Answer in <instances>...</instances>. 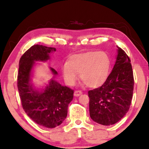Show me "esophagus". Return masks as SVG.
Returning a JSON list of instances; mask_svg holds the SVG:
<instances>
[{
  "instance_id": "esophagus-1",
  "label": "esophagus",
  "mask_w": 149,
  "mask_h": 149,
  "mask_svg": "<svg viewBox=\"0 0 149 149\" xmlns=\"http://www.w3.org/2000/svg\"><path fill=\"white\" fill-rule=\"evenodd\" d=\"M82 94V91H75L74 93V95L76 97H78L79 95H81Z\"/></svg>"
}]
</instances>
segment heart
Segmentation results:
<instances>
[{"label":"heart","mask_w":149,"mask_h":149,"mask_svg":"<svg viewBox=\"0 0 149 149\" xmlns=\"http://www.w3.org/2000/svg\"><path fill=\"white\" fill-rule=\"evenodd\" d=\"M111 67V60L104 51L89 52L74 55L62 67V72L66 84L73 85L78 79L91 88L101 86L107 80Z\"/></svg>","instance_id":"b5f03b06"}]
</instances>
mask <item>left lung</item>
I'll return each mask as SVG.
<instances>
[{"label": "left lung", "mask_w": 149, "mask_h": 149, "mask_svg": "<svg viewBox=\"0 0 149 149\" xmlns=\"http://www.w3.org/2000/svg\"><path fill=\"white\" fill-rule=\"evenodd\" d=\"M117 47L113 70L106 82L89 90V115L93 121L111 125L119 121L129 111L134 91V76L130 59Z\"/></svg>", "instance_id": "8db88e82"}]
</instances>
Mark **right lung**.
<instances>
[{"instance_id": "add662e5", "label": "right lung", "mask_w": 149, "mask_h": 149, "mask_svg": "<svg viewBox=\"0 0 149 149\" xmlns=\"http://www.w3.org/2000/svg\"><path fill=\"white\" fill-rule=\"evenodd\" d=\"M56 48L34 45L24 53L19 62L17 88L22 107L27 115L38 125L54 128L67 117L68 107L73 99L74 90L55 80L58 72L50 70L52 79L44 88L36 89L32 83L35 62H46Z\"/></svg>"}]
</instances>
